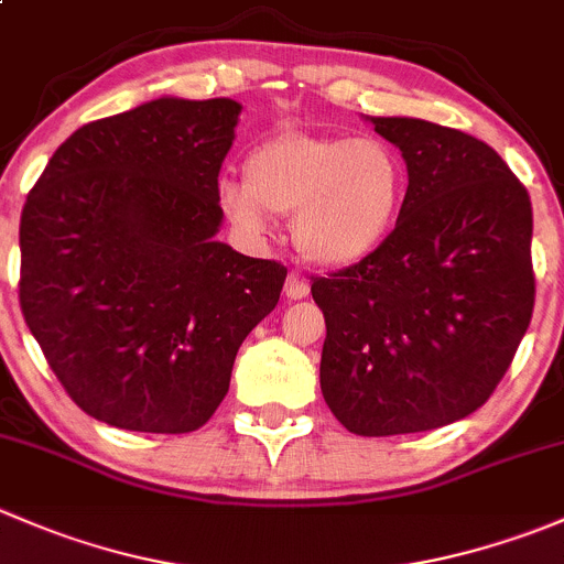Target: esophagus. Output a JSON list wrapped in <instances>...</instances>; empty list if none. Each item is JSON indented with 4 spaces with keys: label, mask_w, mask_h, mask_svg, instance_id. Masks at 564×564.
<instances>
[{
    "label": "esophagus",
    "mask_w": 564,
    "mask_h": 564,
    "mask_svg": "<svg viewBox=\"0 0 564 564\" xmlns=\"http://www.w3.org/2000/svg\"><path fill=\"white\" fill-rule=\"evenodd\" d=\"M308 292H311L308 283H305L297 272H292V275L286 278V283H283V294H286V300H303L308 297Z\"/></svg>",
    "instance_id": "obj_1"
}]
</instances>
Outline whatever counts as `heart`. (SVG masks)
Returning a JSON list of instances; mask_svg holds the SVG:
<instances>
[{
    "mask_svg": "<svg viewBox=\"0 0 564 564\" xmlns=\"http://www.w3.org/2000/svg\"><path fill=\"white\" fill-rule=\"evenodd\" d=\"M246 180H220L218 202L240 229L261 235L270 215H292V240L318 267H351L377 253L401 218L406 166L373 135L281 130L246 155Z\"/></svg>",
    "mask_w": 564,
    "mask_h": 564,
    "instance_id": "b5f03b06",
    "label": "heart"
}]
</instances>
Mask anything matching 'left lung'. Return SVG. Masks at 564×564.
Here are the masks:
<instances>
[{"label":"left lung","instance_id":"left-lung-1","mask_svg":"<svg viewBox=\"0 0 564 564\" xmlns=\"http://www.w3.org/2000/svg\"><path fill=\"white\" fill-rule=\"evenodd\" d=\"M366 119L401 150L409 187L377 253L311 283L318 382L351 434H417L482 406L513 362L534 308L532 202L475 135Z\"/></svg>","mask_w":564,"mask_h":564}]
</instances>
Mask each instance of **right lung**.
I'll list each match as a JSON object with an SVG mask.
<instances>
[{
  "mask_svg": "<svg viewBox=\"0 0 564 564\" xmlns=\"http://www.w3.org/2000/svg\"><path fill=\"white\" fill-rule=\"evenodd\" d=\"M242 106L158 98L78 128L21 213V314L100 423L187 434L229 392L237 349L286 267L215 240Z\"/></svg>",
  "mask_w": 564,
  "mask_h": 564,
  "instance_id": "obj_1",
  "label": "right lung"
}]
</instances>
